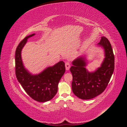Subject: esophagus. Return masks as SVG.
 I'll return each mask as SVG.
<instances>
[{
	"label": "esophagus",
	"mask_w": 127,
	"mask_h": 127,
	"mask_svg": "<svg viewBox=\"0 0 127 127\" xmlns=\"http://www.w3.org/2000/svg\"><path fill=\"white\" fill-rule=\"evenodd\" d=\"M65 67H66V69L67 70H68L69 69V68L70 67V63H68V62L66 63V64H65Z\"/></svg>",
	"instance_id": "obj_1"
}]
</instances>
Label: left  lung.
<instances>
[{
  "instance_id": "1",
  "label": "left lung",
  "mask_w": 127,
  "mask_h": 127,
  "mask_svg": "<svg viewBox=\"0 0 127 127\" xmlns=\"http://www.w3.org/2000/svg\"><path fill=\"white\" fill-rule=\"evenodd\" d=\"M98 44L104 49L105 54L100 68L94 72H89L85 67V59L80 57L73 61V66L70 69L72 75L73 93L83 99L93 98L102 93L114 69V56L109 40L102 36Z\"/></svg>"
}]
</instances>
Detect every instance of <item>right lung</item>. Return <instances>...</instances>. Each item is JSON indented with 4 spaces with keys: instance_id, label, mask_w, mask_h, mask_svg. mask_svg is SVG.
Returning <instances> with one entry per match:
<instances>
[{
    "instance_id": "obj_1",
    "label": "right lung",
    "mask_w": 127,
    "mask_h": 127,
    "mask_svg": "<svg viewBox=\"0 0 127 127\" xmlns=\"http://www.w3.org/2000/svg\"><path fill=\"white\" fill-rule=\"evenodd\" d=\"M32 34L22 40L15 52V74L23 89L34 100L40 102L51 99L58 91V85L66 70L64 61H61L52 67H48L39 75H32L24 67L21 51Z\"/></svg>"
}]
</instances>
